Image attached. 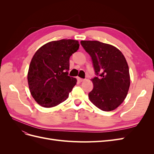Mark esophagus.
I'll return each instance as SVG.
<instances>
[{
  "instance_id": "esophagus-1",
  "label": "esophagus",
  "mask_w": 154,
  "mask_h": 154,
  "mask_svg": "<svg viewBox=\"0 0 154 154\" xmlns=\"http://www.w3.org/2000/svg\"><path fill=\"white\" fill-rule=\"evenodd\" d=\"M78 81L79 82H82L84 81V79H82V78H78Z\"/></svg>"
}]
</instances>
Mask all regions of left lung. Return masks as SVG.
<instances>
[{
    "instance_id": "obj_1",
    "label": "left lung",
    "mask_w": 154,
    "mask_h": 154,
    "mask_svg": "<svg viewBox=\"0 0 154 154\" xmlns=\"http://www.w3.org/2000/svg\"><path fill=\"white\" fill-rule=\"evenodd\" d=\"M82 47L91 56L96 76L88 93L92 103L103 111L116 109L125 99L130 80L127 61L113 45L99 41L82 40Z\"/></svg>"
}]
</instances>
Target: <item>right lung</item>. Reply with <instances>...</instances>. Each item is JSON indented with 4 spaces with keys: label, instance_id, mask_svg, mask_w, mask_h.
I'll use <instances>...</instances> for the list:
<instances>
[{
    "label": "right lung",
    "instance_id": "right-lung-1",
    "mask_svg": "<svg viewBox=\"0 0 154 154\" xmlns=\"http://www.w3.org/2000/svg\"><path fill=\"white\" fill-rule=\"evenodd\" d=\"M78 41L62 39L45 44L32 57L27 74L31 94L44 107L66 100L76 79L68 76L69 58L79 49Z\"/></svg>",
    "mask_w": 154,
    "mask_h": 154
}]
</instances>
